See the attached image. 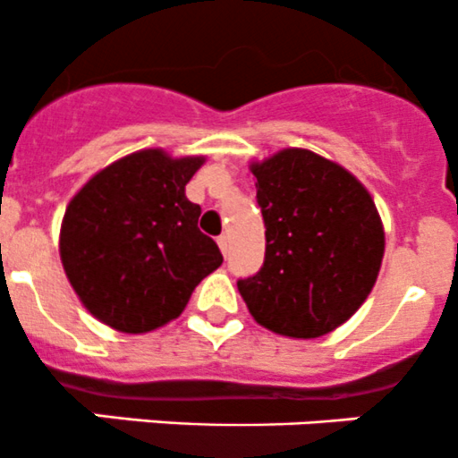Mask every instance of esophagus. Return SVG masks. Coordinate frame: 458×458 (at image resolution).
Segmentation results:
<instances>
[{
  "label": "esophagus",
  "mask_w": 458,
  "mask_h": 458,
  "mask_svg": "<svg viewBox=\"0 0 458 458\" xmlns=\"http://www.w3.org/2000/svg\"><path fill=\"white\" fill-rule=\"evenodd\" d=\"M218 247H220V251H223V256H227V251H229V238H227V235H220Z\"/></svg>",
  "instance_id": "34e87169"
}]
</instances>
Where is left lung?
Returning a JSON list of instances; mask_svg holds the SVG:
<instances>
[{"label":"left lung","mask_w":458,"mask_h":458,"mask_svg":"<svg viewBox=\"0 0 458 458\" xmlns=\"http://www.w3.org/2000/svg\"><path fill=\"white\" fill-rule=\"evenodd\" d=\"M256 175L265 220V262L238 289L262 327L318 338L345 323L381 269L383 225L368 189L343 166L284 148Z\"/></svg>","instance_id":"1"}]
</instances>
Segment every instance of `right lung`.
<instances>
[{
  "label": "right lung",
  "instance_id": "right-lung-1",
  "mask_svg": "<svg viewBox=\"0 0 458 458\" xmlns=\"http://www.w3.org/2000/svg\"><path fill=\"white\" fill-rule=\"evenodd\" d=\"M202 162L148 148L99 171L71 200L62 265L86 310L108 327L126 334L162 327L223 265L218 244L198 229L200 205L184 196Z\"/></svg>",
  "mask_w": 458,
  "mask_h": 458
}]
</instances>
